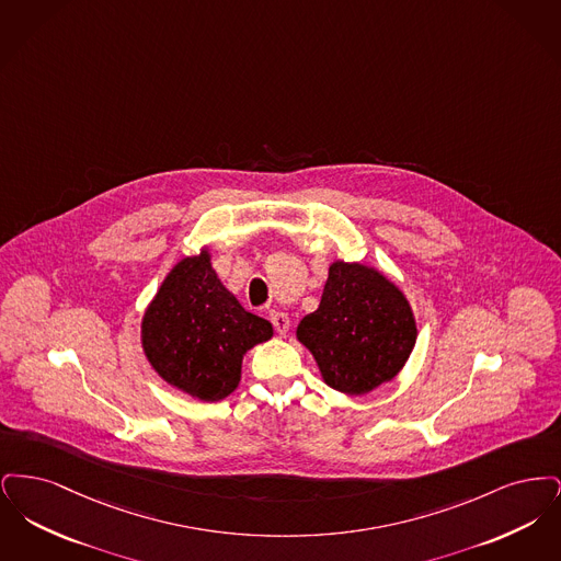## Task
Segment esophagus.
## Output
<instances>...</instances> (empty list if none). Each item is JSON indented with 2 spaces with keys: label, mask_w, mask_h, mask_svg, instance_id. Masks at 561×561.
<instances>
[{
  "label": "esophagus",
  "mask_w": 561,
  "mask_h": 561,
  "mask_svg": "<svg viewBox=\"0 0 561 561\" xmlns=\"http://www.w3.org/2000/svg\"><path fill=\"white\" fill-rule=\"evenodd\" d=\"M268 320L273 323L275 332L282 334V336L290 330V318L286 313H282V311H268Z\"/></svg>",
  "instance_id": "esophagus-1"
}]
</instances>
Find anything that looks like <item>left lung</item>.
Instances as JSON below:
<instances>
[{
    "instance_id": "obj_1",
    "label": "left lung",
    "mask_w": 561,
    "mask_h": 561,
    "mask_svg": "<svg viewBox=\"0 0 561 561\" xmlns=\"http://www.w3.org/2000/svg\"><path fill=\"white\" fill-rule=\"evenodd\" d=\"M323 380L364 396L400 373L416 343L412 309L385 275L357 263H332L318 311L298 323Z\"/></svg>"
}]
</instances>
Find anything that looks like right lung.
Instances as JSON below:
<instances>
[{
	"label": "right lung",
	"mask_w": 561,
	"mask_h": 561,
	"mask_svg": "<svg viewBox=\"0 0 561 561\" xmlns=\"http://www.w3.org/2000/svg\"><path fill=\"white\" fill-rule=\"evenodd\" d=\"M271 336V323L248 313L218 282L208 252L168 273L142 320L151 366L165 382L204 401L236 391L243 353Z\"/></svg>",
	"instance_id": "obj_1"
}]
</instances>
